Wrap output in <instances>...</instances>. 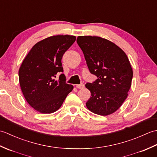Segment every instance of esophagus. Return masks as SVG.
Masks as SVG:
<instances>
[{
    "label": "esophagus",
    "mask_w": 157,
    "mask_h": 157,
    "mask_svg": "<svg viewBox=\"0 0 157 157\" xmlns=\"http://www.w3.org/2000/svg\"><path fill=\"white\" fill-rule=\"evenodd\" d=\"M76 88H78V89H82L84 88V85L83 84H77L76 85Z\"/></svg>",
    "instance_id": "obj_1"
}]
</instances>
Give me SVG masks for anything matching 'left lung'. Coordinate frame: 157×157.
I'll list each match as a JSON object with an SVG mask.
<instances>
[{
  "mask_svg": "<svg viewBox=\"0 0 157 157\" xmlns=\"http://www.w3.org/2000/svg\"><path fill=\"white\" fill-rule=\"evenodd\" d=\"M90 72L98 79L87 83L91 92L86 106L95 114H112L125 101L132 85L133 71L125 53L108 40L98 36H78Z\"/></svg>",
  "mask_w": 157,
  "mask_h": 157,
  "instance_id": "obj_1",
  "label": "left lung"
}]
</instances>
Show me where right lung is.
Returning <instances> with one entry per match:
<instances>
[{"label":"right lung","instance_id":"right-lung-1","mask_svg":"<svg viewBox=\"0 0 157 157\" xmlns=\"http://www.w3.org/2000/svg\"><path fill=\"white\" fill-rule=\"evenodd\" d=\"M76 38L74 36H51L33 46L19 70L23 94L32 108L41 113H52L61 107L73 86L66 83L61 59Z\"/></svg>","mask_w":157,"mask_h":157}]
</instances>
